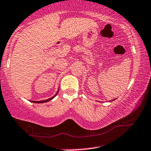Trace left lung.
<instances>
[{
    "label": "left lung",
    "mask_w": 151,
    "mask_h": 151,
    "mask_svg": "<svg viewBox=\"0 0 151 151\" xmlns=\"http://www.w3.org/2000/svg\"><path fill=\"white\" fill-rule=\"evenodd\" d=\"M115 101V99H114V100H112V101Z\"/></svg>",
    "instance_id": "obj_1"
}]
</instances>
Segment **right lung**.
<instances>
[{
  "mask_svg": "<svg viewBox=\"0 0 151 151\" xmlns=\"http://www.w3.org/2000/svg\"><path fill=\"white\" fill-rule=\"evenodd\" d=\"M58 91H59V88H58V90L57 93H56V94H55V96H52V97L50 98V99H47V100H44V101H31V102H32V103H43L48 102V101H51V100H52V99H54V98H55V96H57V94L58 93Z\"/></svg>",
  "mask_w": 151,
  "mask_h": 151,
  "instance_id": "right-lung-1",
  "label": "right lung"
}]
</instances>
